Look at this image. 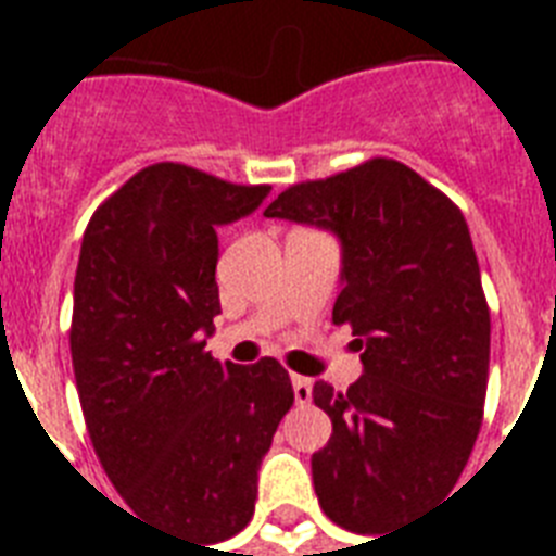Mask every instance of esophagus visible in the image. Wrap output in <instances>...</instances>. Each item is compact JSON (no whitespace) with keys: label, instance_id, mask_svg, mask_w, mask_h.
<instances>
[{"label":"esophagus","instance_id":"obj_1","mask_svg":"<svg viewBox=\"0 0 556 556\" xmlns=\"http://www.w3.org/2000/svg\"><path fill=\"white\" fill-rule=\"evenodd\" d=\"M291 383H294L296 404H308L312 401V380L303 378V375H291Z\"/></svg>","mask_w":556,"mask_h":556}]
</instances>
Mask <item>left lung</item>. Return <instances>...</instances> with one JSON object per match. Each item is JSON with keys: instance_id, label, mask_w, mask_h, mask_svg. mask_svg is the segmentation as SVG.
Listing matches in <instances>:
<instances>
[{"instance_id": "left-lung-1", "label": "left lung", "mask_w": 556, "mask_h": 556, "mask_svg": "<svg viewBox=\"0 0 556 556\" xmlns=\"http://www.w3.org/2000/svg\"><path fill=\"white\" fill-rule=\"evenodd\" d=\"M265 216L343 242L331 320L352 329L364 375L346 392L314 383L331 418L314 491L340 528L392 531L453 491L482 427L491 308L465 216L395 159L291 185Z\"/></svg>"}]
</instances>
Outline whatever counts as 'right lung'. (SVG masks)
Instances as JSON below:
<instances>
[{
	"mask_svg": "<svg viewBox=\"0 0 556 556\" xmlns=\"http://www.w3.org/2000/svg\"><path fill=\"white\" fill-rule=\"evenodd\" d=\"M270 185L161 161L91 213L74 274L72 366L91 447L121 500L187 540L222 543L253 517L256 470L291 378L274 357L218 364L216 227Z\"/></svg>",
	"mask_w": 556,
	"mask_h": 556,
	"instance_id": "add662e5",
	"label": "right lung"
}]
</instances>
